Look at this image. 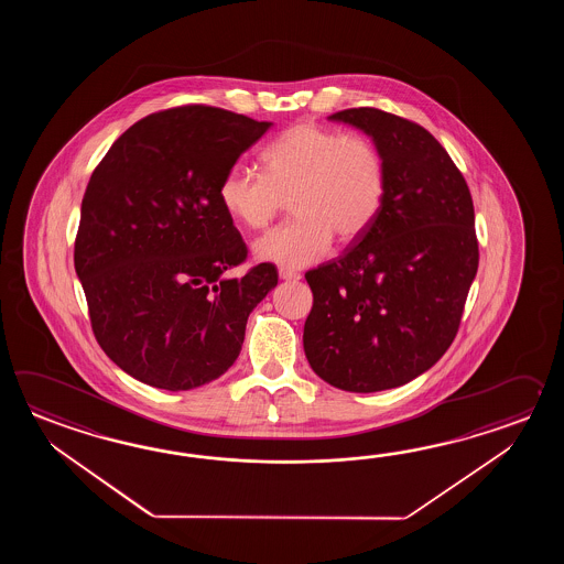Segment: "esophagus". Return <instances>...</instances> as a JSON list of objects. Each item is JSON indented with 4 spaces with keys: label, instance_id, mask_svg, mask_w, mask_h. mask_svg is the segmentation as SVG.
Returning <instances> with one entry per match:
<instances>
[{
    "label": "esophagus",
    "instance_id": "34e87169",
    "mask_svg": "<svg viewBox=\"0 0 564 564\" xmlns=\"http://www.w3.org/2000/svg\"><path fill=\"white\" fill-rule=\"evenodd\" d=\"M278 276L280 280H300V274L296 270H290V268H280L278 270Z\"/></svg>",
    "mask_w": 564,
    "mask_h": 564
}]
</instances>
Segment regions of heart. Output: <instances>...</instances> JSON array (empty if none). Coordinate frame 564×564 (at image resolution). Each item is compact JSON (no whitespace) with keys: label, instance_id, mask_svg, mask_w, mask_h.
Wrapping results in <instances>:
<instances>
[{"label":"heart","instance_id":"b5f03b06","mask_svg":"<svg viewBox=\"0 0 564 564\" xmlns=\"http://www.w3.org/2000/svg\"><path fill=\"white\" fill-rule=\"evenodd\" d=\"M264 175L234 165L219 183V204L243 228L262 229L290 197L294 219L253 241L262 262L302 268L324 258L335 234L352 241L371 228L384 199L377 147L355 134L300 122L260 155Z\"/></svg>","mask_w":564,"mask_h":564}]
</instances>
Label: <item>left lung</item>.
I'll return each instance as SVG.
<instances>
[{
    "label": "left lung",
    "mask_w": 564,
    "mask_h": 564,
    "mask_svg": "<svg viewBox=\"0 0 564 564\" xmlns=\"http://www.w3.org/2000/svg\"><path fill=\"white\" fill-rule=\"evenodd\" d=\"M328 120L365 132L384 165L383 207L338 260L306 274L304 352L336 389L375 393L430 371L452 345L478 272L466 180L433 134L379 108Z\"/></svg>",
    "instance_id": "left-lung-1"
}]
</instances>
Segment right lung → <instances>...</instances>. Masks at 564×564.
Masks as SVG:
<instances>
[{"instance_id":"obj_1","label":"right lung","mask_w":564,"mask_h":564,"mask_svg":"<svg viewBox=\"0 0 564 564\" xmlns=\"http://www.w3.org/2000/svg\"><path fill=\"white\" fill-rule=\"evenodd\" d=\"M274 122L171 108L122 132L88 181L74 246L96 340L132 379L189 391L228 371L276 268L224 272L246 243L219 183Z\"/></svg>"}]
</instances>
